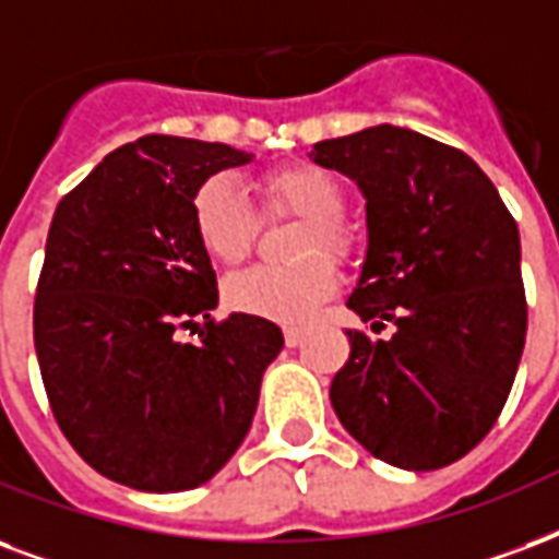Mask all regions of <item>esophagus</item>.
Listing matches in <instances>:
<instances>
[{"label":"esophagus","instance_id":"esophagus-1","mask_svg":"<svg viewBox=\"0 0 559 559\" xmlns=\"http://www.w3.org/2000/svg\"><path fill=\"white\" fill-rule=\"evenodd\" d=\"M301 340H305V331H301V328H284V343H287L289 348H296Z\"/></svg>","mask_w":559,"mask_h":559}]
</instances>
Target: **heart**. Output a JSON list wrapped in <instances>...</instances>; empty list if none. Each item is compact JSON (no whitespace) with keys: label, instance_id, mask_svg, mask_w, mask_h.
<instances>
[{"label":"heart","instance_id":"heart-1","mask_svg":"<svg viewBox=\"0 0 559 559\" xmlns=\"http://www.w3.org/2000/svg\"><path fill=\"white\" fill-rule=\"evenodd\" d=\"M266 216H298L289 266H258L228 281L225 301L237 313L298 325L336 293L334 261H346L355 240L346 223V190L328 169L308 160L266 169L254 181ZM190 223L213 263L237 266L258 237V216L228 176H207L190 199ZM329 258L325 259L324 254Z\"/></svg>","mask_w":559,"mask_h":559}]
</instances>
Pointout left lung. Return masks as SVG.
<instances>
[{"label":"left lung","mask_w":559,"mask_h":559,"mask_svg":"<svg viewBox=\"0 0 559 559\" xmlns=\"http://www.w3.org/2000/svg\"><path fill=\"white\" fill-rule=\"evenodd\" d=\"M310 157L366 195L364 272L348 308L390 340L348 331L336 419L372 457L431 472L496 425L527 334L516 219L475 160L411 128L322 140Z\"/></svg>","instance_id":"obj_1"}]
</instances>
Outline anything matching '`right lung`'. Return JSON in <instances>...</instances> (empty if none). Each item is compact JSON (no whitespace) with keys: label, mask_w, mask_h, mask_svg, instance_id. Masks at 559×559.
<instances>
[{"label":"right lung","mask_w":559,"mask_h":559,"mask_svg":"<svg viewBox=\"0 0 559 559\" xmlns=\"http://www.w3.org/2000/svg\"><path fill=\"white\" fill-rule=\"evenodd\" d=\"M249 160L225 143L148 134L55 207L34 296L43 386L84 463L131 489L211 480L246 440L284 346L270 319H211L216 272L190 223L195 187ZM187 326L193 344L177 336Z\"/></svg>","instance_id":"obj_1"}]
</instances>
